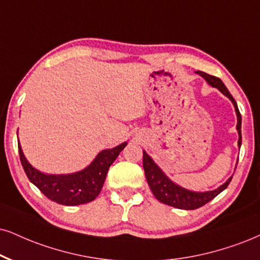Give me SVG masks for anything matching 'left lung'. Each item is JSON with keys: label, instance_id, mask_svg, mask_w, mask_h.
<instances>
[{"label": "left lung", "instance_id": "1", "mask_svg": "<svg viewBox=\"0 0 260 260\" xmlns=\"http://www.w3.org/2000/svg\"><path fill=\"white\" fill-rule=\"evenodd\" d=\"M197 73L201 77H204V79L208 84L213 86V88L218 89L222 94L225 95L226 98H229V100L233 102L234 107H235L236 115H238V125H236V129H238L239 133L238 145L239 147H241V114H240L235 99L233 98L228 89H226V86L224 85V83L220 81L218 77L210 76L201 71H198ZM143 169H145L147 182H148L150 190L154 194V197L158 199L160 203L176 208H181V210H195V208L204 206L205 204H207L208 201L216 198L219 193H222L224 189L228 187L233 178L232 176L225 183L220 185L219 188L214 189V190L204 191V193H201V191L188 190V189L182 188L174 183L161 171V169L153 161V159L147 154L145 150H143Z\"/></svg>", "mask_w": 260, "mask_h": 260}]
</instances>
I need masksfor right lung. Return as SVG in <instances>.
<instances>
[{
    "mask_svg": "<svg viewBox=\"0 0 260 260\" xmlns=\"http://www.w3.org/2000/svg\"><path fill=\"white\" fill-rule=\"evenodd\" d=\"M126 145L124 142L112 149L102 150L84 170L69 175H47L38 171L25 158L20 143L18 147L21 165L31 183L52 201L65 206H76L90 203L100 194L108 169Z\"/></svg>",
    "mask_w": 260,
    "mask_h": 260,
    "instance_id": "right-lung-1",
    "label": "right lung"
}]
</instances>
